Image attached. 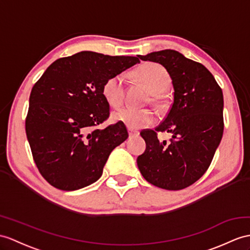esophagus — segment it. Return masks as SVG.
I'll return each instance as SVG.
<instances>
[{"instance_id": "34e87169", "label": "esophagus", "mask_w": 250, "mask_h": 250, "mask_svg": "<svg viewBox=\"0 0 250 250\" xmlns=\"http://www.w3.org/2000/svg\"><path fill=\"white\" fill-rule=\"evenodd\" d=\"M129 137H137L139 136V131L138 130H135V129H129Z\"/></svg>"}]
</instances>
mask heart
<instances>
[{
    "label": "heart",
    "mask_w": 250,
    "mask_h": 250,
    "mask_svg": "<svg viewBox=\"0 0 250 250\" xmlns=\"http://www.w3.org/2000/svg\"><path fill=\"white\" fill-rule=\"evenodd\" d=\"M138 81L151 92V102L158 107L166 104L164 92L171 87L172 77L162 65L156 62H146L133 72ZM102 93L111 107H120L125 100V82L121 74L108 77L103 83ZM113 122L126 125L130 129H139L149 126L155 122V113L150 109L122 108L111 115Z\"/></svg>",
    "instance_id": "obj_1"
}]
</instances>
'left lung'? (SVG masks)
Here are the masks:
<instances>
[{"instance_id":"1","label":"left lung","mask_w":250,"mask_h":250,"mask_svg":"<svg viewBox=\"0 0 250 250\" xmlns=\"http://www.w3.org/2000/svg\"><path fill=\"white\" fill-rule=\"evenodd\" d=\"M162 64L172 77L174 102L166 119L155 129L140 135L146 149L137 159L149 184L166 190H182L209 168L224 131L223 91L206 66L174 50L139 56ZM171 133V142L159 133Z\"/></svg>"}]
</instances>
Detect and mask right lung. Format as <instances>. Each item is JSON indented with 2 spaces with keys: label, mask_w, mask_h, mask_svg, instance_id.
Segmentation results:
<instances>
[{
  "label": "right lung",
  "mask_w": 250,
  "mask_h": 250,
  "mask_svg": "<svg viewBox=\"0 0 250 250\" xmlns=\"http://www.w3.org/2000/svg\"><path fill=\"white\" fill-rule=\"evenodd\" d=\"M138 57L81 52L57 59L34 84L26 136L36 166L54 188L74 191L93 184L111 151L128 138L122 123L99 128L110 114L102 87L140 62Z\"/></svg>",
  "instance_id": "right-lung-1"
}]
</instances>
